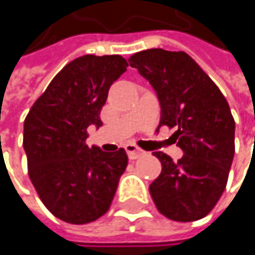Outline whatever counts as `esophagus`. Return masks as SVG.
I'll list each match as a JSON object with an SVG mask.
<instances>
[{
  "label": "esophagus",
  "instance_id": "obj_1",
  "mask_svg": "<svg viewBox=\"0 0 255 255\" xmlns=\"http://www.w3.org/2000/svg\"><path fill=\"white\" fill-rule=\"evenodd\" d=\"M126 150H127V155L129 159H137V158H140V156H143L146 153L143 149H140L138 146H135L132 143H128L126 146Z\"/></svg>",
  "mask_w": 255,
  "mask_h": 255
}]
</instances>
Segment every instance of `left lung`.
<instances>
[{
  "mask_svg": "<svg viewBox=\"0 0 255 255\" xmlns=\"http://www.w3.org/2000/svg\"><path fill=\"white\" fill-rule=\"evenodd\" d=\"M129 66L146 78L161 105V126L176 127L177 162L153 152L162 171L149 186L158 211L174 222L205 217L225 192L235 155V120L229 103L184 51L150 48L132 54Z\"/></svg>",
  "mask_w": 255,
  "mask_h": 255,
  "instance_id": "1",
  "label": "left lung"
}]
</instances>
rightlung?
I'll list each match as a JSON object with an SVG mask.
<instances>
[{
	"instance_id": "obj_1",
	"label": "right lung",
	"mask_w": 255,
	"mask_h": 255,
	"mask_svg": "<svg viewBox=\"0 0 255 255\" xmlns=\"http://www.w3.org/2000/svg\"><path fill=\"white\" fill-rule=\"evenodd\" d=\"M128 62L118 54H87L69 62L30 108L23 147L30 181L57 219L85 225L108 213L128 164L126 150L88 147L87 128L103 123L100 111Z\"/></svg>"
}]
</instances>
